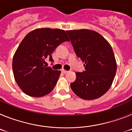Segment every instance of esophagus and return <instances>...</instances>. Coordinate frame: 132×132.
Instances as JSON below:
<instances>
[{"label": "esophagus", "instance_id": "obj_1", "mask_svg": "<svg viewBox=\"0 0 132 132\" xmlns=\"http://www.w3.org/2000/svg\"><path fill=\"white\" fill-rule=\"evenodd\" d=\"M61 72H62L63 73H64V74H65V73H68V71H66V70L62 69V70H61Z\"/></svg>", "mask_w": 132, "mask_h": 132}]
</instances>
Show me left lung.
<instances>
[{
    "label": "left lung",
    "mask_w": 132,
    "mask_h": 132,
    "mask_svg": "<svg viewBox=\"0 0 132 132\" xmlns=\"http://www.w3.org/2000/svg\"><path fill=\"white\" fill-rule=\"evenodd\" d=\"M77 56L85 63V71L77 72L71 83L75 94L85 100L101 97L108 90L116 75L112 49L104 38L89 30L66 31Z\"/></svg>",
    "instance_id": "obj_1"
}]
</instances>
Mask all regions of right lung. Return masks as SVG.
Segmentation results:
<instances>
[{"instance_id": "obj_1", "label": "right lung", "mask_w": 132, "mask_h": 132, "mask_svg": "<svg viewBox=\"0 0 132 132\" xmlns=\"http://www.w3.org/2000/svg\"><path fill=\"white\" fill-rule=\"evenodd\" d=\"M69 41L65 31L59 29H36L26 36L12 60L15 80L25 94L41 97L52 91L61 71L45 67L44 60L49 57L53 62V51Z\"/></svg>"}]
</instances>
